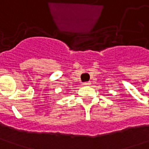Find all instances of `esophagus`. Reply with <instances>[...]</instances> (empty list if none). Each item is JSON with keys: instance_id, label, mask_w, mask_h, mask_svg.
<instances>
[{"instance_id": "esophagus-1", "label": "esophagus", "mask_w": 149, "mask_h": 149, "mask_svg": "<svg viewBox=\"0 0 149 149\" xmlns=\"http://www.w3.org/2000/svg\"><path fill=\"white\" fill-rule=\"evenodd\" d=\"M90 84H91V82H84V85H85V86L90 85Z\"/></svg>"}]
</instances>
